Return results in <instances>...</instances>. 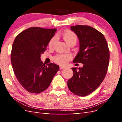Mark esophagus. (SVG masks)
<instances>
[{
  "mask_svg": "<svg viewBox=\"0 0 122 122\" xmlns=\"http://www.w3.org/2000/svg\"><path fill=\"white\" fill-rule=\"evenodd\" d=\"M60 68L61 69H63L66 68V67L65 66H60Z\"/></svg>",
  "mask_w": 122,
  "mask_h": 122,
  "instance_id": "1",
  "label": "esophagus"
}]
</instances>
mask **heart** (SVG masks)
Listing matches in <instances>:
<instances>
[{"instance_id":"heart-1","label":"heart","mask_w":122,"mask_h":122,"mask_svg":"<svg viewBox=\"0 0 122 122\" xmlns=\"http://www.w3.org/2000/svg\"><path fill=\"white\" fill-rule=\"evenodd\" d=\"M62 38L64 40L66 41L67 44L69 45L71 43H76L77 40V36L74 32L71 31V30H67L64 32L62 34ZM56 40V38L55 36L53 37L50 41H49L48 46L49 47H51L55 41ZM71 55L70 54H60L56 55L54 57V60L56 62L61 64V65H64L67 62V61L71 59Z\"/></svg>"}]
</instances>
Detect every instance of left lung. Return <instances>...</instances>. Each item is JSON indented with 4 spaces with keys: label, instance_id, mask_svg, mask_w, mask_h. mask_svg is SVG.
<instances>
[{
    "label": "left lung",
    "instance_id": "8db88e82",
    "mask_svg": "<svg viewBox=\"0 0 122 122\" xmlns=\"http://www.w3.org/2000/svg\"><path fill=\"white\" fill-rule=\"evenodd\" d=\"M77 35L80 48L73 63L83 64L82 68H71L73 76L67 82L71 92L86 96L95 90L107 74L110 53L104 36L96 29L86 25L71 27Z\"/></svg>",
    "mask_w": 122,
    "mask_h": 122
}]
</instances>
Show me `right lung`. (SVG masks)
<instances>
[{"mask_svg":"<svg viewBox=\"0 0 122 122\" xmlns=\"http://www.w3.org/2000/svg\"><path fill=\"white\" fill-rule=\"evenodd\" d=\"M56 30L30 27L14 41L11 54L13 69L18 81L28 92L39 94L47 89L59 70L58 65H45L40 59Z\"/></svg>","mask_w":122,"mask_h":122,"instance_id":"add662e5","label":"right lung"}]
</instances>
